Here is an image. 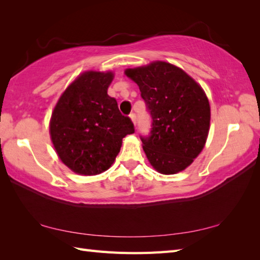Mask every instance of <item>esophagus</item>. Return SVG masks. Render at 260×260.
<instances>
[{
	"mask_svg": "<svg viewBox=\"0 0 260 260\" xmlns=\"http://www.w3.org/2000/svg\"><path fill=\"white\" fill-rule=\"evenodd\" d=\"M129 117L132 118V120H133V123H134V125H136V114H134V113H132V114L129 115Z\"/></svg>",
	"mask_w": 260,
	"mask_h": 260,
	"instance_id": "esophagus-1",
	"label": "esophagus"
}]
</instances>
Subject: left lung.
<instances>
[{
    "mask_svg": "<svg viewBox=\"0 0 260 260\" xmlns=\"http://www.w3.org/2000/svg\"><path fill=\"white\" fill-rule=\"evenodd\" d=\"M140 87L152 118L148 136H141L148 161L157 172L184 170L202 151L210 126V105L202 88L175 66L156 61L127 69Z\"/></svg>",
    "mask_w": 260,
    "mask_h": 260,
    "instance_id": "1",
    "label": "left lung"
}]
</instances>
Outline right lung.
<instances>
[{
	"label": "right lung",
	"instance_id": "add662e5",
	"mask_svg": "<svg viewBox=\"0 0 260 260\" xmlns=\"http://www.w3.org/2000/svg\"><path fill=\"white\" fill-rule=\"evenodd\" d=\"M112 73L87 71L60 97L50 134L60 159L74 172L95 175L106 171L120 151L121 140L135 132L107 89Z\"/></svg>",
	"mask_w": 260,
	"mask_h": 260
}]
</instances>
